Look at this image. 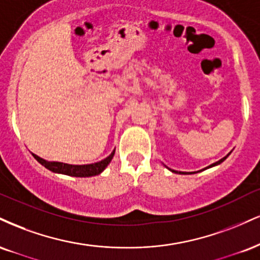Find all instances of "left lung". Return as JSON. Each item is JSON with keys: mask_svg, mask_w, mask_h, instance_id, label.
<instances>
[{"mask_svg": "<svg viewBox=\"0 0 260 260\" xmlns=\"http://www.w3.org/2000/svg\"><path fill=\"white\" fill-rule=\"evenodd\" d=\"M230 154H228L226 156H225V157H223L221 158V160H219V161H217V162H214V164H212L211 166H208V167H206V168H203V170H201V171H205V170H207V168H211V167H214V166H218V165H220L221 162H223L225 158L228 157V156H229ZM172 172H173V173H179V174H187V173H185V172H177V171H173V170H171ZM198 172H200V171H198Z\"/></svg>", "mask_w": 260, "mask_h": 260, "instance_id": "obj_1", "label": "left lung"}]
</instances>
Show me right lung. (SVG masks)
Here are the masks:
<instances>
[{
    "instance_id": "obj_1",
    "label": "right lung",
    "mask_w": 260,
    "mask_h": 260,
    "mask_svg": "<svg viewBox=\"0 0 260 260\" xmlns=\"http://www.w3.org/2000/svg\"><path fill=\"white\" fill-rule=\"evenodd\" d=\"M115 155V150L111 152L108 157L104 158V160L95 162V164L90 165H69V164H62V162H55V161H46L43 158H41L40 156L32 154L34 157L36 158L37 161L40 162L41 165L45 166L47 170L54 172V173L59 174H67V176L71 177H93L98 176V174L102 173L103 171L108 167V165L110 164L112 157Z\"/></svg>"
}]
</instances>
